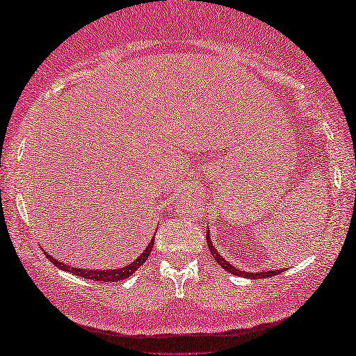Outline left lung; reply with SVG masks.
<instances>
[{
	"instance_id": "obj_1",
	"label": "left lung",
	"mask_w": 356,
	"mask_h": 356,
	"mask_svg": "<svg viewBox=\"0 0 356 356\" xmlns=\"http://www.w3.org/2000/svg\"><path fill=\"white\" fill-rule=\"evenodd\" d=\"M206 242H207L209 250H211V253L213 255V258L217 259V263L220 264V266H222L225 270H228V273L234 274V275H244V277H249V279H266V277H273V275H277L279 273L284 270V269H282V270H264V273H245V270H239L238 268H234L233 264H229L227 259L220 255L218 250L212 245V241L209 239V234L206 236Z\"/></svg>"
}]
</instances>
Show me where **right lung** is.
<instances>
[{"instance_id": "add662e5", "label": "right lung", "mask_w": 356, "mask_h": 356, "mask_svg": "<svg viewBox=\"0 0 356 356\" xmlns=\"http://www.w3.org/2000/svg\"><path fill=\"white\" fill-rule=\"evenodd\" d=\"M154 241L152 239L149 242L147 249H145L140 255L134 259L133 263H129L128 266H123V268H118V269H107V270H99V269H81V268H72L70 266V264H65L58 261V259L52 258L50 255H47V258L52 261V264H55V266H58L60 269L63 270H67V273H72L76 274L77 277H86V279H92V280H97V282H118V280H125L128 279L129 275H131L133 273H136V270L143 266L145 259L149 258L150 252H152V247H154Z\"/></svg>"}]
</instances>
